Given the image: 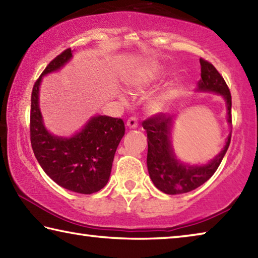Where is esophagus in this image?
<instances>
[{"instance_id": "obj_1", "label": "esophagus", "mask_w": 258, "mask_h": 258, "mask_svg": "<svg viewBox=\"0 0 258 258\" xmlns=\"http://www.w3.org/2000/svg\"><path fill=\"white\" fill-rule=\"evenodd\" d=\"M126 125H127L128 128H135L138 127V119L135 118V117H130V118L127 119V121H126Z\"/></svg>"}]
</instances>
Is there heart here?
Segmentation results:
<instances>
[{
    "instance_id": "obj_1",
    "label": "heart",
    "mask_w": 258,
    "mask_h": 258,
    "mask_svg": "<svg viewBox=\"0 0 258 258\" xmlns=\"http://www.w3.org/2000/svg\"><path fill=\"white\" fill-rule=\"evenodd\" d=\"M150 76H151V73L148 72V73L146 74L145 80H148V77H150ZM172 94H173V91H168V92H166L164 95H161V97L157 98V99H155V100H152V101H151L150 104H149V109H150V110L154 111V112L163 110V109H164L165 106H166V103H167L168 100L171 99Z\"/></svg>"
}]
</instances>
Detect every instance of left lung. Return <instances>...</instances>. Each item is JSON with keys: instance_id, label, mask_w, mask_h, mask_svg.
<instances>
[{"instance_id": "1", "label": "left lung", "mask_w": 258, "mask_h": 258, "mask_svg": "<svg viewBox=\"0 0 258 258\" xmlns=\"http://www.w3.org/2000/svg\"><path fill=\"white\" fill-rule=\"evenodd\" d=\"M200 64H202V74H200L202 80L199 82L198 89L223 95L228 106V121L231 124L232 101L224 78L209 61L200 58ZM172 121V117H167L163 112L155 113L148 119L143 120L142 126L147 131L148 137V171L154 184L164 194H186L204 184L216 172L230 146L231 135H229L223 150L211 163L204 166L183 165L175 159L172 150L171 140H169Z\"/></svg>"}]
</instances>
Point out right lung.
Wrapping results in <instances>:
<instances>
[{
	"label": "right lung",
	"mask_w": 258,
	"mask_h": 258,
	"mask_svg": "<svg viewBox=\"0 0 258 258\" xmlns=\"http://www.w3.org/2000/svg\"><path fill=\"white\" fill-rule=\"evenodd\" d=\"M72 55V49L61 52L35 82L30 99V143L43 171L56 184L77 194L91 195L107 184L125 125L121 118L95 116L71 139L53 137L45 130L38 108L42 76L58 71Z\"/></svg>",
	"instance_id": "1"
}]
</instances>
